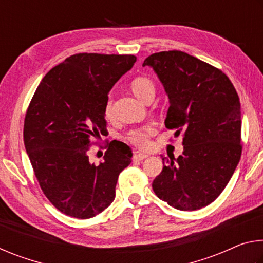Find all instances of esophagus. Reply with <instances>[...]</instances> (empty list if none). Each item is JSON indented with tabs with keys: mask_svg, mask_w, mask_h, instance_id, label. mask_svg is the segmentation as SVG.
Listing matches in <instances>:
<instances>
[{
	"mask_svg": "<svg viewBox=\"0 0 263 263\" xmlns=\"http://www.w3.org/2000/svg\"><path fill=\"white\" fill-rule=\"evenodd\" d=\"M148 155L145 154V153H141V152H136L135 154H133V160L135 161H141V160H144L147 158Z\"/></svg>",
	"mask_w": 263,
	"mask_h": 263,
	"instance_id": "34e87169",
	"label": "esophagus"
}]
</instances>
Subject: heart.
<instances>
[{"label":"heart","mask_w":263,"mask_h":263,"mask_svg":"<svg viewBox=\"0 0 263 263\" xmlns=\"http://www.w3.org/2000/svg\"><path fill=\"white\" fill-rule=\"evenodd\" d=\"M131 90L138 99L146 102L149 99H153L155 94V84L152 80L146 77H138L133 79L130 83ZM104 116L106 118H111L112 116V101L108 99L104 105ZM155 127L152 124L135 127L128 131L126 135V140L132 145L139 148H147L149 146V138L154 135Z\"/></svg>","instance_id":"obj_1"}]
</instances>
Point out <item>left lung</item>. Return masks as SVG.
<instances>
[{
  "label": "left lung",
  "mask_w": 263,
  "mask_h": 263,
  "mask_svg": "<svg viewBox=\"0 0 263 263\" xmlns=\"http://www.w3.org/2000/svg\"><path fill=\"white\" fill-rule=\"evenodd\" d=\"M169 99L166 127L183 133V153L166 159L152 188L182 211L209 205L229 183L241 157V112L228 75L182 51L146 58Z\"/></svg>",
  "instance_id": "obj_1"
}]
</instances>
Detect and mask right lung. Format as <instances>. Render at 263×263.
<instances>
[{
    "label": "right lung",
    "instance_id": "right-lung-1",
    "mask_svg": "<svg viewBox=\"0 0 263 263\" xmlns=\"http://www.w3.org/2000/svg\"><path fill=\"white\" fill-rule=\"evenodd\" d=\"M132 54L78 53L48 72L24 119V145L48 201L65 215L88 219L115 199L116 184L132 151L111 141L99 166L90 163L91 138L106 130L108 92L132 68Z\"/></svg>",
    "mask_w": 263,
    "mask_h": 263
}]
</instances>
